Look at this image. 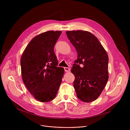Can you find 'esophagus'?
Returning <instances> with one entry per match:
<instances>
[{"label":"esophagus","instance_id":"1","mask_svg":"<svg viewBox=\"0 0 130 130\" xmlns=\"http://www.w3.org/2000/svg\"><path fill=\"white\" fill-rule=\"evenodd\" d=\"M64 70L66 72H70V69L68 67H64Z\"/></svg>","mask_w":130,"mask_h":130}]
</instances>
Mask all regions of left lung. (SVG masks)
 Wrapping results in <instances>:
<instances>
[{"label": "left lung", "mask_w": 130, "mask_h": 130, "mask_svg": "<svg viewBox=\"0 0 130 130\" xmlns=\"http://www.w3.org/2000/svg\"><path fill=\"white\" fill-rule=\"evenodd\" d=\"M66 33L77 53L71 70L77 97L87 103L93 102L99 98L108 79L107 54L98 38L89 31Z\"/></svg>", "instance_id": "left-lung-1"}]
</instances>
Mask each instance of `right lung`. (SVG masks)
<instances>
[{
	"mask_svg": "<svg viewBox=\"0 0 130 130\" xmlns=\"http://www.w3.org/2000/svg\"><path fill=\"white\" fill-rule=\"evenodd\" d=\"M61 33L50 30L33 38L20 59L23 80L35 99L48 102L56 97L64 69L57 67L54 47Z\"/></svg>",
	"mask_w": 130,
	"mask_h": 130,
	"instance_id": "1",
	"label": "right lung"
}]
</instances>
